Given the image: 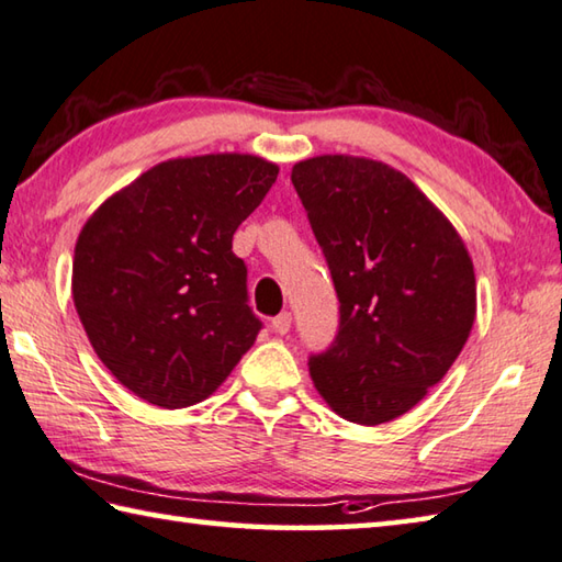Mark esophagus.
Returning a JSON list of instances; mask_svg holds the SVG:
<instances>
[{"instance_id": "esophagus-1", "label": "esophagus", "mask_w": 562, "mask_h": 562, "mask_svg": "<svg viewBox=\"0 0 562 562\" xmlns=\"http://www.w3.org/2000/svg\"><path fill=\"white\" fill-rule=\"evenodd\" d=\"M271 328H273V333H279V336H286V333L291 330V313L289 311L279 313V316L271 321Z\"/></svg>"}]
</instances>
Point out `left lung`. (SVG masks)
<instances>
[{
  "label": "left lung",
  "mask_w": 562,
  "mask_h": 562,
  "mask_svg": "<svg viewBox=\"0 0 562 562\" xmlns=\"http://www.w3.org/2000/svg\"><path fill=\"white\" fill-rule=\"evenodd\" d=\"M340 301L338 333L311 352L316 390L342 419L382 425L447 375L476 316L454 226L392 167L350 155L291 172Z\"/></svg>",
  "instance_id": "obj_1"
}]
</instances>
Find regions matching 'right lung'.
Here are the masks:
<instances>
[{
	"label": "right lung",
	"instance_id": "add662e5",
	"mask_svg": "<svg viewBox=\"0 0 562 562\" xmlns=\"http://www.w3.org/2000/svg\"><path fill=\"white\" fill-rule=\"evenodd\" d=\"M276 177L279 167L251 155L167 160L86 222L74 256L78 318L137 397L190 407L254 346L261 321L232 239Z\"/></svg>",
	"mask_w": 562,
	"mask_h": 562
}]
</instances>
